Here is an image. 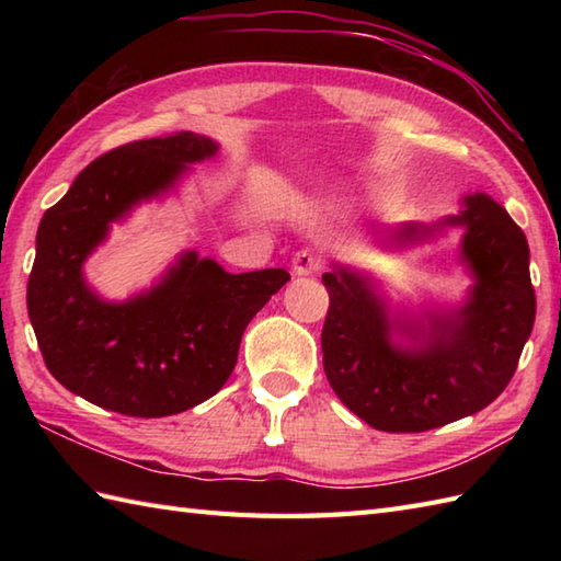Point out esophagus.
Wrapping results in <instances>:
<instances>
[{"mask_svg":"<svg viewBox=\"0 0 561 561\" xmlns=\"http://www.w3.org/2000/svg\"><path fill=\"white\" fill-rule=\"evenodd\" d=\"M291 270L294 274H299V277H308V274H316L320 270V255L313 253V250H299V253L294 255L291 260Z\"/></svg>","mask_w":561,"mask_h":561,"instance_id":"1","label":"esophagus"}]
</instances>
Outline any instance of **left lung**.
<instances>
[{"mask_svg": "<svg viewBox=\"0 0 561 561\" xmlns=\"http://www.w3.org/2000/svg\"><path fill=\"white\" fill-rule=\"evenodd\" d=\"M458 226L460 262L472 284L465 301L440 308H390L368 274L332 265L323 274L330 308L323 368L335 396L378 432H428L484 410L516 374L535 323L526 233L490 195L462 197L436 224L404 221L392 248L428 241ZM392 334L411 340L391 342Z\"/></svg>", "mask_w": 561, "mask_h": 561, "instance_id": "left-lung-1", "label": "left lung"}]
</instances>
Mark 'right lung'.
<instances>
[{
  "instance_id": "right-lung-1",
  "label": "right lung",
  "mask_w": 561,
  "mask_h": 561,
  "mask_svg": "<svg viewBox=\"0 0 561 561\" xmlns=\"http://www.w3.org/2000/svg\"><path fill=\"white\" fill-rule=\"evenodd\" d=\"M205 135L129 141L83 169L35 236L28 318L47 371L75 396L127 416H169L229 380L250 320L289 282L272 267L231 274L185 250L151 289L105 301L83 262L141 202L169 195L190 163L211 159Z\"/></svg>"
}]
</instances>
